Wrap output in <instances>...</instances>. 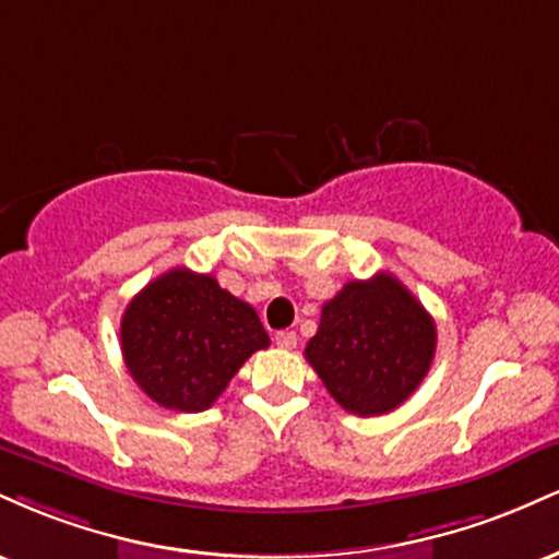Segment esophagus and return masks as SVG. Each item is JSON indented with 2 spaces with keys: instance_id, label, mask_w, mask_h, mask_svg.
Here are the masks:
<instances>
[{
  "instance_id": "obj_1",
  "label": "esophagus",
  "mask_w": 559,
  "mask_h": 559,
  "mask_svg": "<svg viewBox=\"0 0 559 559\" xmlns=\"http://www.w3.org/2000/svg\"><path fill=\"white\" fill-rule=\"evenodd\" d=\"M297 333L294 331H278L275 333V344L281 346V349H294V346H297Z\"/></svg>"
}]
</instances>
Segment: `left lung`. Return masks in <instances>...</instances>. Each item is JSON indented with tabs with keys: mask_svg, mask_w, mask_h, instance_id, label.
Returning <instances> with one entry per match:
<instances>
[{
	"mask_svg": "<svg viewBox=\"0 0 559 559\" xmlns=\"http://www.w3.org/2000/svg\"><path fill=\"white\" fill-rule=\"evenodd\" d=\"M436 352V323L391 273L349 281L320 312L307 362L346 413L386 415L420 386Z\"/></svg>",
	"mask_w": 559,
	"mask_h": 559,
	"instance_id": "left-lung-1",
	"label": "left lung"
}]
</instances>
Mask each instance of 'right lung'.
Segmentation results:
<instances>
[{
    "label": "right lung",
    "instance_id": "1",
    "mask_svg": "<svg viewBox=\"0 0 559 559\" xmlns=\"http://www.w3.org/2000/svg\"><path fill=\"white\" fill-rule=\"evenodd\" d=\"M120 346L128 373L152 402L202 413L271 338L254 307L217 286L213 275L173 267L126 307Z\"/></svg>",
    "mask_w": 559,
    "mask_h": 559
}]
</instances>
